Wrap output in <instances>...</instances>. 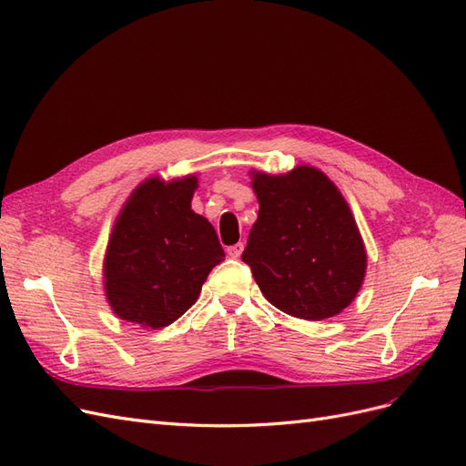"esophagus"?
I'll use <instances>...</instances> for the list:
<instances>
[{"label": "esophagus", "instance_id": "esophagus-1", "mask_svg": "<svg viewBox=\"0 0 466 466\" xmlns=\"http://www.w3.org/2000/svg\"><path fill=\"white\" fill-rule=\"evenodd\" d=\"M243 248H245L243 243H237V245H233V247L228 248V255H229L231 258H238V257L243 255Z\"/></svg>", "mask_w": 466, "mask_h": 466}]
</instances>
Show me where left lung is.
Masks as SVG:
<instances>
[{
	"label": "left lung",
	"instance_id": "left-lung-1",
	"mask_svg": "<svg viewBox=\"0 0 466 466\" xmlns=\"http://www.w3.org/2000/svg\"><path fill=\"white\" fill-rule=\"evenodd\" d=\"M248 175L258 218L241 258L264 298L305 320L340 315L368 270V252L342 192L311 165L284 175L252 168Z\"/></svg>",
	"mask_w": 466,
	"mask_h": 466
}]
</instances>
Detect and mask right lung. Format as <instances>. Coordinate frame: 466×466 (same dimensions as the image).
Returning <instances> with one entry per match:
<instances>
[{
	"label": "right lung",
	"mask_w": 466,
	"mask_h": 466,
	"mask_svg": "<svg viewBox=\"0 0 466 466\" xmlns=\"http://www.w3.org/2000/svg\"><path fill=\"white\" fill-rule=\"evenodd\" d=\"M198 177H149L116 216L103 260L105 295L122 320L159 330L196 303L225 252L214 225L192 209Z\"/></svg>",
	"instance_id": "add662e5"
}]
</instances>
